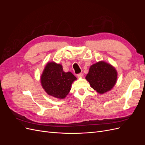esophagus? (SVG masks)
<instances>
[{"label":"esophagus","instance_id":"1","mask_svg":"<svg viewBox=\"0 0 145 145\" xmlns=\"http://www.w3.org/2000/svg\"><path fill=\"white\" fill-rule=\"evenodd\" d=\"M77 77H78V78H81V77H83V74H82V73L78 74L77 75Z\"/></svg>","mask_w":145,"mask_h":145}]
</instances>
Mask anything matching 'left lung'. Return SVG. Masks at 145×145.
I'll list each match as a JSON object with an SVG mask.
<instances>
[{
  "instance_id": "8db88e82",
  "label": "left lung",
  "mask_w": 145,
  "mask_h": 145,
  "mask_svg": "<svg viewBox=\"0 0 145 145\" xmlns=\"http://www.w3.org/2000/svg\"><path fill=\"white\" fill-rule=\"evenodd\" d=\"M92 88L100 94L111 90L117 80V71L114 67L105 61L92 65L85 77Z\"/></svg>"
}]
</instances>
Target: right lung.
<instances>
[{
    "label": "right lung",
    "mask_w": 145,
    "mask_h": 145,
    "mask_svg": "<svg viewBox=\"0 0 145 145\" xmlns=\"http://www.w3.org/2000/svg\"><path fill=\"white\" fill-rule=\"evenodd\" d=\"M76 80L77 78L71 72H65L62 65L53 61L46 63L40 76L43 89L49 95L59 99L67 97Z\"/></svg>",
    "instance_id": "right-lung-1"
}]
</instances>
